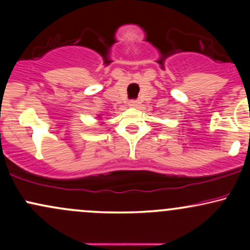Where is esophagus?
<instances>
[{"label":"esophagus","mask_w":250,"mask_h":250,"mask_svg":"<svg viewBox=\"0 0 250 250\" xmlns=\"http://www.w3.org/2000/svg\"><path fill=\"white\" fill-rule=\"evenodd\" d=\"M140 105V102L139 101H130L129 102V107H133V108H136Z\"/></svg>","instance_id":"1"}]
</instances>
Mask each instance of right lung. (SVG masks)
I'll return each mask as SVG.
<instances>
[{
	"mask_svg": "<svg viewBox=\"0 0 250 250\" xmlns=\"http://www.w3.org/2000/svg\"><path fill=\"white\" fill-rule=\"evenodd\" d=\"M100 117H101V115H99V116H97V119H100Z\"/></svg>",
	"mask_w": 250,
	"mask_h": 250,
	"instance_id": "obj_1",
	"label": "right lung"
}]
</instances>
